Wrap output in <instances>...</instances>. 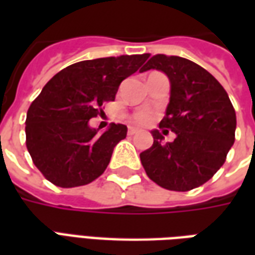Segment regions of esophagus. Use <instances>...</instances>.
Instances as JSON below:
<instances>
[{
	"label": "esophagus",
	"mask_w": 255,
	"mask_h": 255,
	"mask_svg": "<svg viewBox=\"0 0 255 255\" xmlns=\"http://www.w3.org/2000/svg\"><path fill=\"white\" fill-rule=\"evenodd\" d=\"M138 132V129L135 127H128V135H133V133Z\"/></svg>",
	"instance_id": "1"
}]
</instances>
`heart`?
Listing matches in <instances>:
<instances>
[{
    "instance_id": "b5f03b06",
    "label": "heart",
    "mask_w": 255,
    "mask_h": 255,
    "mask_svg": "<svg viewBox=\"0 0 255 255\" xmlns=\"http://www.w3.org/2000/svg\"><path fill=\"white\" fill-rule=\"evenodd\" d=\"M150 119H151V115L149 111H138L136 113H133L132 116L133 122L139 124H146L150 122Z\"/></svg>"
}]
</instances>
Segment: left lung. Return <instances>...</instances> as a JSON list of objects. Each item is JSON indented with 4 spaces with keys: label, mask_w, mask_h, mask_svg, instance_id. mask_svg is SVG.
<instances>
[{
    "label": "left lung",
    "mask_w": 255,
    "mask_h": 255,
    "mask_svg": "<svg viewBox=\"0 0 255 255\" xmlns=\"http://www.w3.org/2000/svg\"><path fill=\"white\" fill-rule=\"evenodd\" d=\"M157 69L171 83V97L162 133L171 129L177 138L163 143L153 129L154 142L140 153L147 176L172 191H188L212 179L225 162L235 142L236 115L224 87L205 68L187 58L157 54L140 72Z\"/></svg>",
    "instance_id": "obj_1"
}]
</instances>
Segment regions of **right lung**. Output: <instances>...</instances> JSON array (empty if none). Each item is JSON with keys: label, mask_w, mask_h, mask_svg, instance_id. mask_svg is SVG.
Listing matches in <instances>:
<instances>
[{"label": "right lung", "mask_w": 255, "mask_h": 255, "mask_svg": "<svg viewBox=\"0 0 255 255\" xmlns=\"http://www.w3.org/2000/svg\"><path fill=\"white\" fill-rule=\"evenodd\" d=\"M149 54L79 61L54 75L27 112L25 144L49 182L71 188L89 184L109 165L113 149L127 136V126L112 123L101 133L90 119L116 97L123 80Z\"/></svg>", "instance_id": "1"}]
</instances>
